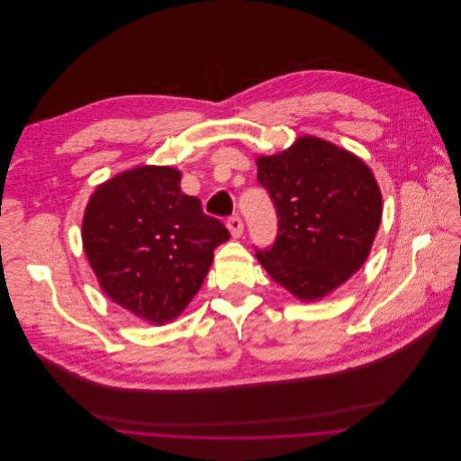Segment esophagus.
I'll return each instance as SVG.
<instances>
[{"mask_svg": "<svg viewBox=\"0 0 461 461\" xmlns=\"http://www.w3.org/2000/svg\"><path fill=\"white\" fill-rule=\"evenodd\" d=\"M227 229L230 230V236H232V238H240V236L243 234V221H241V218H240V216L229 218Z\"/></svg>", "mask_w": 461, "mask_h": 461, "instance_id": "1", "label": "esophagus"}]
</instances>
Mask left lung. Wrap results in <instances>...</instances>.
Here are the masks:
<instances>
[{
  "instance_id": "left-lung-1",
  "label": "left lung",
  "mask_w": 461,
  "mask_h": 461,
  "mask_svg": "<svg viewBox=\"0 0 461 461\" xmlns=\"http://www.w3.org/2000/svg\"><path fill=\"white\" fill-rule=\"evenodd\" d=\"M256 165L278 214L276 241L256 256L298 300H321L371 252L382 221L378 183L363 159L314 136Z\"/></svg>"
}]
</instances>
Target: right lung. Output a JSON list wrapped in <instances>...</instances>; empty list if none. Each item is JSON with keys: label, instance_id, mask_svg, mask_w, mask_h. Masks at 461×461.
Here are the masks:
<instances>
[{"label": "right lung", "instance_id": "1", "mask_svg": "<svg viewBox=\"0 0 461 461\" xmlns=\"http://www.w3.org/2000/svg\"><path fill=\"white\" fill-rule=\"evenodd\" d=\"M181 172L143 165L125 170L90 196L81 238L102 291L152 325L177 318L230 238L225 225L183 194Z\"/></svg>", "mask_w": 461, "mask_h": 461}]
</instances>
